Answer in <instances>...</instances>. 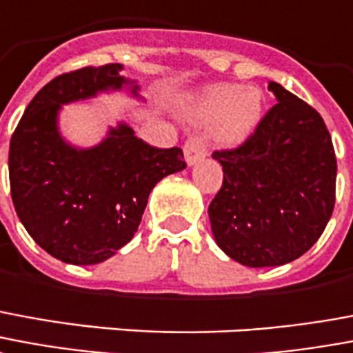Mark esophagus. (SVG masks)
Wrapping results in <instances>:
<instances>
[{
  "label": "esophagus",
  "mask_w": 353,
  "mask_h": 353,
  "mask_svg": "<svg viewBox=\"0 0 353 353\" xmlns=\"http://www.w3.org/2000/svg\"><path fill=\"white\" fill-rule=\"evenodd\" d=\"M185 163L192 166V164H196L202 161L203 157H205V148H203V143L200 138H189L187 143H185Z\"/></svg>",
  "instance_id": "34e87169"
}]
</instances>
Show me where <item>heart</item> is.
<instances>
[{
  "instance_id": "1",
  "label": "heart",
  "mask_w": 353,
  "mask_h": 353,
  "mask_svg": "<svg viewBox=\"0 0 353 353\" xmlns=\"http://www.w3.org/2000/svg\"><path fill=\"white\" fill-rule=\"evenodd\" d=\"M185 116L192 123H211V140L236 148L256 130L263 116V93L254 85L213 83L189 99Z\"/></svg>"
}]
</instances>
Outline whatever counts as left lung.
<instances>
[{
  "mask_svg": "<svg viewBox=\"0 0 353 353\" xmlns=\"http://www.w3.org/2000/svg\"><path fill=\"white\" fill-rule=\"evenodd\" d=\"M276 104L237 150L215 151L223 187L210 203L211 232L247 268L294 262L322 236L335 205L336 159L322 116L270 82Z\"/></svg>",
  "mask_w": 353,
  "mask_h": 353,
  "instance_id": "left-lung-1",
  "label": "left lung"
}]
</instances>
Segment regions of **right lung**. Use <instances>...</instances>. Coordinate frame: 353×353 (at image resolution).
<instances>
[{
    "label": "right lung",
    "instance_id": "obj_1",
    "mask_svg": "<svg viewBox=\"0 0 353 353\" xmlns=\"http://www.w3.org/2000/svg\"><path fill=\"white\" fill-rule=\"evenodd\" d=\"M121 70V63H110L54 78L28 104L10 138V196L18 219L41 249L72 265L114 256L134 237L153 187L187 166L179 148H151L127 121L91 148L65 140L63 104L121 90L140 99V85Z\"/></svg>",
    "mask_w": 353,
    "mask_h": 353
}]
</instances>
